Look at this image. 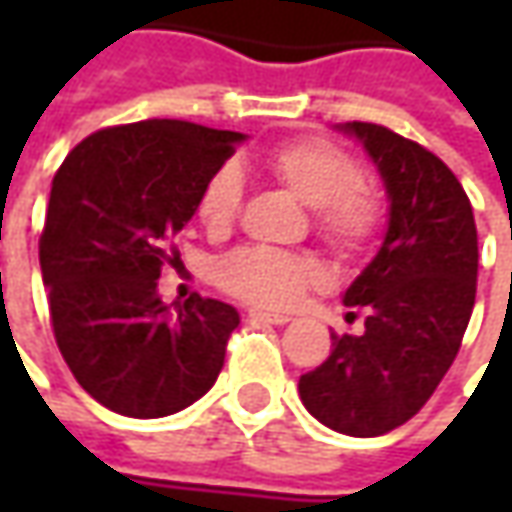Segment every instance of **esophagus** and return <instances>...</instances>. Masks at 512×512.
I'll list each match as a JSON object with an SVG mask.
<instances>
[{"label":"esophagus","instance_id":"34e87169","mask_svg":"<svg viewBox=\"0 0 512 512\" xmlns=\"http://www.w3.org/2000/svg\"><path fill=\"white\" fill-rule=\"evenodd\" d=\"M247 316L256 319V322H267V325H287L290 322V316H285V313H270V310H250Z\"/></svg>","mask_w":512,"mask_h":512}]
</instances>
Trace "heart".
<instances>
[{
    "label": "heart",
    "mask_w": 512,
    "mask_h": 512,
    "mask_svg": "<svg viewBox=\"0 0 512 512\" xmlns=\"http://www.w3.org/2000/svg\"><path fill=\"white\" fill-rule=\"evenodd\" d=\"M267 173L313 210L316 233L342 256H356L382 227V202L362 185V170L353 156L325 139H296L270 150ZM245 182L233 165L219 168L196 199V219L210 236L227 233L242 205ZM216 285L250 305L287 307L299 302L319 282V267L302 256L242 247L213 267Z\"/></svg>",
    "instance_id": "obj_1"
}]
</instances>
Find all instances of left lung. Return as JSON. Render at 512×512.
<instances>
[{"label": "left lung", "instance_id": "obj_1", "mask_svg": "<svg viewBox=\"0 0 512 512\" xmlns=\"http://www.w3.org/2000/svg\"><path fill=\"white\" fill-rule=\"evenodd\" d=\"M336 130L362 142L379 170L387 230L342 296L364 310V333H333L299 396L325 427L367 439L413 419L450 370L476 302L479 239L470 199L439 156L382 125Z\"/></svg>", "mask_w": 512, "mask_h": 512}]
</instances>
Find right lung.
Returning a JSON list of instances; mask_svg holds the SVG:
<instances>
[{
    "mask_svg": "<svg viewBox=\"0 0 512 512\" xmlns=\"http://www.w3.org/2000/svg\"><path fill=\"white\" fill-rule=\"evenodd\" d=\"M245 133L148 119L96 130L70 150L50 185L39 239L56 344L76 382L133 419L185 410L213 387L236 307L159 296L173 236L193 219L205 182Z\"/></svg>",
    "mask_w": 512,
    "mask_h": 512,
    "instance_id": "obj_1",
    "label": "right lung"
}]
</instances>
